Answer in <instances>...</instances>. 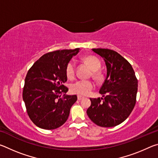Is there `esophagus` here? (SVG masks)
Returning a JSON list of instances; mask_svg holds the SVG:
<instances>
[{
	"instance_id": "34e87169",
	"label": "esophagus",
	"mask_w": 158,
	"mask_h": 158,
	"mask_svg": "<svg viewBox=\"0 0 158 158\" xmlns=\"http://www.w3.org/2000/svg\"><path fill=\"white\" fill-rule=\"evenodd\" d=\"M77 99H78V100H81L82 99H84V98L81 97V96L78 95V96H77Z\"/></svg>"
}]
</instances>
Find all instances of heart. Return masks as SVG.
<instances>
[{
  "label": "heart",
  "mask_w": 158,
  "mask_h": 158,
  "mask_svg": "<svg viewBox=\"0 0 158 158\" xmlns=\"http://www.w3.org/2000/svg\"><path fill=\"white\" fill-rule=\"evenodd\" d=\"M84 61L88 64L89 66L93 70V76L95 79H98L100 77V74H99L97 70L100 68L101 63L97 58L93 56H88L84 58ZM65 74L66 76L68 79H73L75 75V63L74 61L71 60L67 64L65 68ZM94 88V84L90 81L88 80H80L72 84L70 86V90L74 94L85 96L89 94L90 91L93 89Z\"/></svg>",
  "instance_id": "1"
}]
</instances>
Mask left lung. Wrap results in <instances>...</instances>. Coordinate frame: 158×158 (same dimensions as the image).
<instances>
[{
  "label": "left lung",
  "instance_id": "left-lung-1",
  "mask_svg": "<svg viewBox=\"0 0 158 158\" xmlns=\"http://www.w3.org/2000/svg\"><path fill=\"white\" fill-rule=\"evenodd\" d=\"M92 51L105 60L106 77L100 90L103 98H90L91 105L86 113L98 126H116L127 118L135 107L138 81L132 65L118 53L101 48Z\"/></svg>",
  "mask_w": 158,
  "mask_h": 158
}]
</instances>
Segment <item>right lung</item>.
<instances>
[{"label": "right lung", "instance_id": "obj_1", "mask_svg": "<svg viewBox=\"0 0 158 158\" xmlns=\"http://www.w3.org/2000/svg\"><path fill=\"white\" fill-rule=\"evenodd\" d=\"M79 51L77 48L45 53L28 71L23 100L29 118L37 127L54 130L68 120L77 97L65 94L68 91L64 85L68 80L65 68ZM62 93L64 95L61 97Z\"/></svg>", "mask_w": 158, "mask_h": 158}]
</instances>
